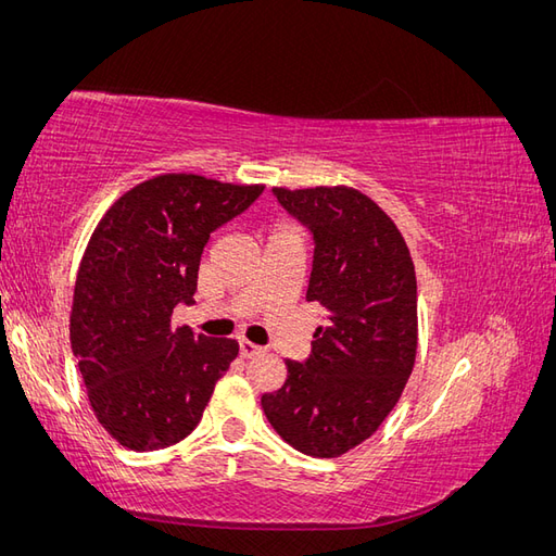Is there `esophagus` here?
<instances>
[{
  "mask_svg": "<svg viewBox=\"0 0 556 556\" xmlns=\"http://www.w3.org/2000/svg\"><path fill=\"white\" fill-rule=\"evenodd\" d=\"M239 350H241V357L243 359H250V357H255V355H262L264 352V348L262 345H255L252 341H245V339H241L239 341Z\"/></svg>",
  "mask_w": 556,
  "mask_h": 556,
  "instance_id": "obj_1",
  "label": "esophagus"
}]
</instances>
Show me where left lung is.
Segmentation results:
<instances>
[{"label": "left lung", "mask_w": 556, "mask_h": 556, "mask_svg": "<svg viewBox=\"0 0 556 556\" xmlns=\"http://www.w3.org/2000/svg\"><path fill=\"white\" fill-rule=\"evenodd\" d=\"M315 241L306 301L327 308L306 362L262 396L285 443L341 457L374 435L406 387L417 355V280L410 250L371 197L348 185L274 188Z\"/></svg>", "instance_id": "obj_1"}]
</instances>
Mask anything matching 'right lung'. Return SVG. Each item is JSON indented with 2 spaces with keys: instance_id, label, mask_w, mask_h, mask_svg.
<instances>
[{
  "instance_id": "obj_1",
  "label": "right lung",
  "mask_w": 556,
  "mask_h": 556,
  "mask_svg": "<svg viewBox=\"0 0 556 556\" xmlns=\"http://www.w3.org/2000/svg\"><path fill=\"white\" fill-rule=\"evenodd\" d=\"M262 190L162 174L134 185L94 227L78 266L70 336L90 406L121 445L150 452L190 435L237 359V341L194 336L174 327L172 315L194 304L211 231Z\"/></svg>"
}]
</instances>
